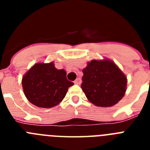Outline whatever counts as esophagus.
Instances as JSON below:
<instances>
[{
	"label": "esophagus",
	"mask_w": 150,
	"mask_h": 150,
	"mask_svg": "<svg viewBox=\"0 0 150 150\" xmlns=\"http://www.w3.org/2000/svg\"><path fill=\"white\" fill-rule=\"evenodd\" d=\"M74 83H75V84H76V85H79L80 83H81V79H79V78H77V79H76V80L74 81Z\"/></svg>",
	"instance_id": "obj_1"
}]
</instances>
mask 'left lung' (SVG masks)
<instances>
[{
	"label": "left lung",
	"mask_w": 150,
	"mask_h": 150,
	"mask_svg": "<svg viewBox=\"0 0 150 150\" xmlns=\"http://www.w3.org/2000/svg\"><path fill=\"white\" fill-rule=\"evenodd\" d=\"M83 72L81 87L94 105L112 107L124 97L127 77L112 61L93 59L87 63Z\"/></svg>",
	"instance_id": "left-lung-1"
}]
</instances>
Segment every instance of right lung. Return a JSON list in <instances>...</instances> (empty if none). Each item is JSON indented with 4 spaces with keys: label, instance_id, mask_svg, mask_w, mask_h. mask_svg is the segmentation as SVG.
<instances>
[{
    "label": "right lung",
    "instance_id": "right-lung-1",
    "mask_svg": "<svg viewBox=\"0 0 150 150\" xmlns=\"http://www.w3.org/2000/svg\"><path fill=\"white\" fill-rule=\"evenodd\" d=\"M66 71L55 68L54 62L37 63L22 79L24 94L38 107L50 108L62 102L74 83L67 80Z\"/></svg>",
    "mask_w": 150,
    "mask_h": 150
}]
</instances>
